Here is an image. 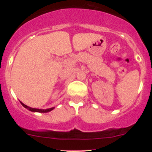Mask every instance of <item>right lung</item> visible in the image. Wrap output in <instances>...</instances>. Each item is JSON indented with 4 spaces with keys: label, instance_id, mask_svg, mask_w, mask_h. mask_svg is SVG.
Returning a JSON list of instances; mask_svg holds the SVG:
<instances>
[{
    "label": "right lung",
    "instance_id": "1",
    "mask_svg": "<svg viewBox=\"0 0 152 152\" xmlns=\"http://www.w3.org/2000/svg\"><path fill=\"white\" fill-rule=\"evenodd\" d=\"M21 104H22L23 106L25 108H27L29 109V110L32 111V112H39V113H48L49 112V111L52 110L53 109H54V107H52V108H49V109H47V110H39V109H35V108H31V107H27L26 105H25L24 103H23L22 102H20Z\"/></svg>",
    "mask_w": 152,
    "mask_h": 152
}]
</instances>
